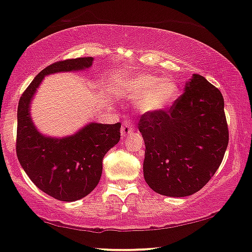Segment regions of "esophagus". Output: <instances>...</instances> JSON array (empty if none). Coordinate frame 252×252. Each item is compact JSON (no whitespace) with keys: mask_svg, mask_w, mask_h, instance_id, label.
I'll return each mask as SVG.
<instances>
[{"mask_svg":"<svg viewBox=\"0 0 252 252\" xmlns=\"http://www.w3.org/2000/svg\"><path fill=\"white\" fill-rule=\"evenodd\" d=\"M133 124L131 123V120H125L123 123V126H121V138H126L127 135L131 134L133 132Z\"/></svg>","mask_w":252,"mask_h":252,"instance_id":"34e87169","label":"esophagus"}]
</instances>
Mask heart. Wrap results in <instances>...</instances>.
I'll use <instances>...</instances> for the list:
<instances>
[{
    "mask_svg": "<svg viewBox=\"0 0 252 252\" xmlns=\"http://www.w3.org/2000/svg\"><path fill=\"white\" fill-rule=\"evenodd\" d=\"M126 93L133 100L142 99L145 113H158L172 106L179 97L180 88L175 79L159 78L153 74H136L126 83Z\"/></svg>",
    "mask_w": 252,
    "mask_h": 252,
    "instance_id": "heart-1",
    "label": "heart"
}]
</instances>
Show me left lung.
Here are the masks:
<instances>
[{"label":"left lung","instance_id":"obj_1","mask_svg":"<svg viewBox=\"0 0 252 252\" xmlns=\"http://www.w3.org/2000/svg\"><path fill=\"white\" fill-rule=\"evenodd\" d=\"M144 176L158 194L185 197L200 190L219 169L229 142L224 99L200 74L167 111L145 113Z\"/></svg>","mask_w":252,"mask_h":252}]
</instances>
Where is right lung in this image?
<instances>
[{
	"label": "right lung",
	"instance_id": "add662e5",
	"mask_svg": "<svg viewBox=\"0 0 252 252\" xmlns=\"http://www.w3.org/2000/svg\"><path fill=\"white\" fill-rule=\"evenodd\" d=\"M92 63V57H83L49 65L30 83L18 102V161L40 190L60 201L80 200L97 187L102 172V159L120 140L121 124L90 123L72 135L52 138L42 134L33 125L30 104L45 76L83 71L91 67Z\"/></svg>",
	"mask_w": 252,
	"mask_h": 252
}]
</instances>
